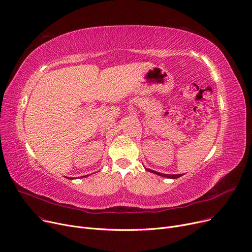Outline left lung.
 Segmentation results:
<instances>
[{
	"label": "left lung",
	"instance_id": "1",
	"mask_svg": "<svg viewBox=\"0 0 252 252\" xmlns=\"http://www.w3.org/2000/svg\"><path fill=\"white\" fill-rule=\"evenodd\" d=\"M146 170H148V171H150V172H152V173H155V174H157V175H160V176H163V177H167V178H178V177H181L182 176V174H164V173H160V172H157V171H154V170H152V169H148V168H146Z\"/></svg>",
	"mask_w": 252,
	"mask_h": 252
}]
</instances>
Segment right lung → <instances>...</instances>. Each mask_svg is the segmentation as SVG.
<instances>
[{
    "instance_id": "1",
    "label": "right lung",
    "mask_w": 252,
    "mask_h": 252,
    "mask_svg": "<svg viewBox=\"0 0 252 252\" xmlns=\"http://www.w3.org/2000/svg\"><path fill=\"white\" fill-rule=\"evenodd\" d=\"M81 177H87V175H84V176H81ZM69 179H73V178H69Z\"/></svg>"
}]
</instances>
